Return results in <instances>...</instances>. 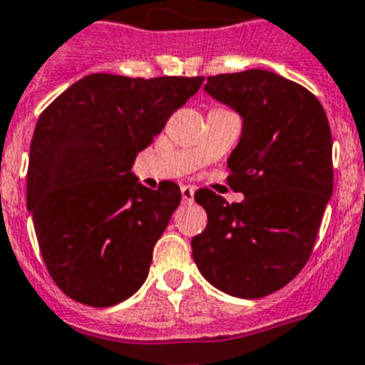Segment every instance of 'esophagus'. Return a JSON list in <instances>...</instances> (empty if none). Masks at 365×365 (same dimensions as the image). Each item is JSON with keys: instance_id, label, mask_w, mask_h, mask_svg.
Masks as SVG:
<instances>
[{"instance_id": "esophagus-1", "label": "esophagus", "mask_w": 365, "mask_h": 365, "mask_svg": "<svg viewBox=\"0 0 365 365\" xmlns=\"http://www.w3.org/2000/svg\"><path fill=\"white\" fill-rule=\"evenodd\" d=\"M182 198L185 204H191L195 200V187L192 185H182Z\"/></svg>"}]
</instances>
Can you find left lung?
Returning <instances> with one entry per match:
<instances>
[{"instance_id": "1", "label": "left lung", "mask_w": 365, "mask_h": 365, "mask_svg": "<svg viewBox=\"0 0 365 365\" xmlns=\"http://www.w3.org/2000/svg\"><path fill=\"white\" fill-rule=\"evenodd\" d=\"M204 90L242 117L227 183L244 200L196 191L207 226L192 237V259L222 292L264 297L290 283L314 248L334 182L331 126L307 88L266 69L207 77Z\"/></svg>"}]
</instances>
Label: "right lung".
Returning <instances> with one entry per match:
<instances>
[{"label":"right lung","mask_w":365,"mask_h":365,"mask_svg":"<svg viewBox=\"0 0 365 365\" xmlns=\"http://www.w3.org/2000/svg\"><path fill=\"white\" fill-rule=\"evenodd\" d=\"M202 82L93 73L42 112L31 141L27 209L47 272L71 299L112 307L145 283L182 192L173 182L152 191L130 170Z\"/></svg>","instance_id":"right-lung-1"}]
</instances>
